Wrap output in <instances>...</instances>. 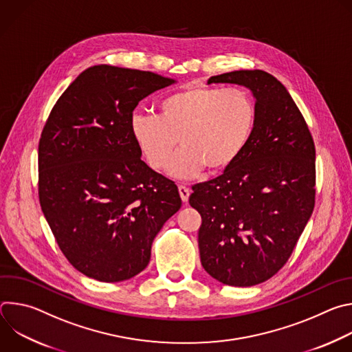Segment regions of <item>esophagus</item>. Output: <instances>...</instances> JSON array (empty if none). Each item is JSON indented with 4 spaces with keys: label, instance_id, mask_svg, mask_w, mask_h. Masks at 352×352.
Returning a JSON list of instances; mask_svg holds the SVG:
<instances>
[{
    "label": "esophagus",
    "instance_id": "34e87169",
    "mask_svg": "<svg viewBox=\"0 0 352 352\" xmlns=\"http://www.w3.org/2000/svg\"><path fill=\"white\" fill-rule=\"evenodd\" d=\"M178 192H179V196L182 199V202L186 204L188 199H189V195H190V189L185 185H178Z\"/></svg>",
    "mask_w": 352,
    "mask_h": 352
}]
</instances>
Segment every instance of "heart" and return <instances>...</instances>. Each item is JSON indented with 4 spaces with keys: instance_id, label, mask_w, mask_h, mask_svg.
<instances>
[{
    "instance_id": "b5f03b06",
    "label": "heart",
    "mask_w": 352,
    "mask_h": 352,
    "mask_svg": "<svg viewBox=\"0 0 352 352\" xmlns=\"http://www.w3.org/2000/svg\"><path fill=\"white\" fill-rule=\"evenodd\" d=\"M256 124V106L242 89L188 85L166 96L159 116L136 113L131 133L147 164L164 171L174 150L170 173L189 178L206 167L210 173L228 168L242 153Z\"/></svg>"
}]
</instances>
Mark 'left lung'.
I'll use <instances>...</instances> for the list:
<instances>
[{
    "mask_svg": "<svg viewBox=\"0 0 352 352\" xmlns=\"http://www.w3.org/2000/svg\"><path fill=\"white\" fill-rule=\"evenodd\" d=\"M208 83L242 85L256 98V124L239 157L214 179L192 186L202 216L200 262L216 280L250 287L289 259L315 208V143L292 97L273 75L232 71Z\"/></svg>",
    "mask_w": 352,
    "mask_h": 352,
    "instance_id": "left-lung-1",
    "label": "left lung"
}]
</instances>
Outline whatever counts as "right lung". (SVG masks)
Returning a JSON list of instances; mask_svg holds the SVG:
<instances>
[{"instance_id":"add662e5","label":"right lung","mask_w":352,"mask_h":352,"mask_svg":"<svg viewBox=\"0 0 352 352\" xmlns=\"http://www.w3.org/2000/svg\"><path fill=\"white\" fill-rule=\"evenodd\" d=\"M175 83L94 65L61 94L38 142V200L68 262L117 283L140 273L157 232L182 202L177 185L140 160L131 133L138 103Z\"/></svg>"}]
</instances>
